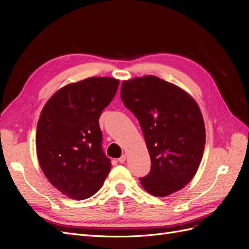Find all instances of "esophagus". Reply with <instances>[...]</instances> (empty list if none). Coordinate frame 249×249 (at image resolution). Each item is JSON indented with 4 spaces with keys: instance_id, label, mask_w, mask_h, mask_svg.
Returning <instances> with one entry per match:
<instances>
[{
    "instance_id": "34e87169",
    "label": "esophagus",
    "mask_w": 249,
    "mask_h": 249,
    "mask_svg": "<svg viewBox=\"0 0 249 249\" xmlns=\"http://www.w3.org/2000/svg\"><path fill=\"white\" fill-rule=\"evenodd\" d=\"M125 159H126V157H125V155H123L122 157H120V158H119V159H118V161H119V163H124Z\"/></svg>"
}]
</instances>
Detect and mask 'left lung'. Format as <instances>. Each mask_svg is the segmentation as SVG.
Listing matches in <instances>:
<instances>
[{
    "label": "left lung",
    "instance_id": "left-lung-1",
    "mask_svg": "<svg viewBox=\"0 0 249 249\" xmlns=\"http://www.w3.org/2000/svg\"><path fill=\"white\" fill-rule=\"evenodd\" d=\"M120 96L138 119L152 161L140 179L143 189L158 197L183 189L196 175L206 144L196 101L153 74L124 81Z\"/></svg>",
    "mask_w": 249,
    "mask_h": 249
}]
</instances>
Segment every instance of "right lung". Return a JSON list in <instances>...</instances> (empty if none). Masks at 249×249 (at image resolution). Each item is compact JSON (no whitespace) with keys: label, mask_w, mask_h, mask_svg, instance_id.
<instances>
[{"label":"right lung","mask_w":249,"mask_h":249,"mask_svg":"<svg viewBox=\"0 0 249 249\" xmlns=\"http://www.w3.org/2000/svg\"><path fill=\"white\" fill-rule=\"evenodd\" d=\"M118 86L119 80L110 77L70 83L50 97L40 113L37 159L49 182L71 199L92 196L110 172L99 118Z\"/></svg>","instance_id":"right-lung-1"}]
</instances>
